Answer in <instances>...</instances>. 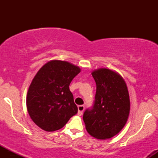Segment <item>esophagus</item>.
Segmentation results:
<instances>
[{
	"instance_id": "esophagus-1",
	"label": "esophagus",
	"mask_w": 158,
	"mask_h": 158,
	"mask_svg": "<svg viewBox=\"0 0 158 158\" xmlns=\"http://www.w3.org/2000/svg\"><path fill=\"white\" fill-rule=\"evenodd\" d=\"M85 110V106L83 105H81V106H78V114L79 115H81Z\"/></svg>"
}]
</instances>
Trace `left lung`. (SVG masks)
<instances>
[{
	"label": "left lung",
	"mask_w": 158,
	"mask_h": 158,
	"mask_svg": "<svg viewBox=\"0 0 158 158\" xmlns=\"http://www.w3.org/2000/svg\"><path fill=\"white\" fill-rule=\"evenodd\" d=\"M91 74L97 92L93 108L83 114L85 128L95 138H111L123 129L128 119L131 104L128 88L124 79L110 69L99 68Z\"/></svg>",
	"instance_id": "1"
}]
</instances>
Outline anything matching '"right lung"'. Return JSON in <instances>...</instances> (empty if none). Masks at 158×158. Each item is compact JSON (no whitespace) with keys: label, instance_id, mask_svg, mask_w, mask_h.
Instances as JSON below:
<instances>
[{"label":"right lung","instance_id":"add662e5","mask_svg":"<svg viewBox=\"0 0 158 158\" xmlns=\"http://www.w3.org/2000/svg\"><path fill=\"white\" fill-rule=\"evenodd\" d=\"M80 71L77 65L55 59L35 74L27 91V108L30 118L41 129H60L77 113L69 85Z\"/></svg>","mask_w":158,"mask_h":158}]
</instances>
